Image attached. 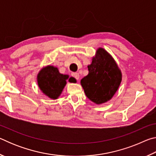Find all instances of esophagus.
<instances>
[{
    "label": "esophagus",
    "mask_w": 156,
    "mask_h": 156,
    "mask_svg": "<svg viewBox=\"0 0 156 156\" xmlns=\"http://www.w3.org/2000/svg\"><path fill=\"white\" fill-rule=\"evenodd\" d=\"M72 76L76 80H78L79 78H80V76H79V73H72Z\"/></svg>",
    "instance_id": "obj_1"
}]
</instances>
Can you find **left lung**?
<instances>
[{"label":"left lung","mask_w":156,"mask_h":156,"mask_svg":"<svg viewBox=\"0 0 156 156\" xmlns=\"http://www.w3.org/2000/svg\"><path fill=\"white\" fill-rule=\"evenodd\" d=\"M89 73L80 81L87 97L96 104L107 102L119 87L122 75L112 57L100 48L88 66Z\"/></svg>","instance_id":"8db88e82"}]
</instances>
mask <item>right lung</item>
Wrapping results in <instances>:
<instances>
[{"label":"right lung","instance_id":"add662e5","mask_svg":"<svg viewBox=\"0 0 156 156\" xmlns=\"http://www.w3.org/2000/svg\"><path fill=\"white\" fill-rule=\"evenodd\" d=\"M67 75L60 73L56 67L48 66L41 70L38 76L39 87L44 94L50 98L56 99L65 87ZM73 78H70L69 81L73 82Z\"/></svg>","mask_w":156,"mask_h":156}]
</instances>
